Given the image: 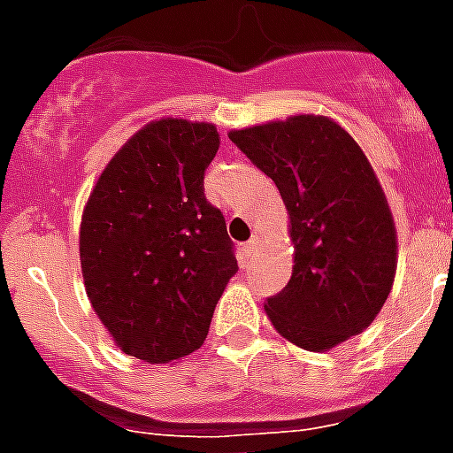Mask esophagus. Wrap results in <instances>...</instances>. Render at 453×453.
<instances>
[{"label":"esophagus","instance_id":"obj_1","mask_svg":"<svg viewBox=\"0 0 453 453\" xmlns=\"http://www.w3.org/2000/svg\"><path fill=\"white\" fill-rule=\"evenodd\" d=\"M255 250H257V242L255 240H250V242H245L242 245V257H245V266L252 262V255H255Z\"/></svg>","mask_w":453,"mask_h":453}]
</instances>
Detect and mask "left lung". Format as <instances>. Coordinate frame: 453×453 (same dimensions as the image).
Listing matches in <instances>:
<instances>
[{"label": "left lung", "instance_id": "obj_1", "mask_svg": "<svg viewBox=\"0 0 453 453\" xmlns=\"http://www.w3.org/2000/svg\"><path fill=\"white\" fill-rule=\"evenodd\" d=\"M227 138L274 181L288 213L294 272L265 303L276 333L308 351L364 333L393 288L398 233L359 142L318 113L230 130Z\"/></svg>", "mask_w": 453, "mask_h": 453}]
</instances>
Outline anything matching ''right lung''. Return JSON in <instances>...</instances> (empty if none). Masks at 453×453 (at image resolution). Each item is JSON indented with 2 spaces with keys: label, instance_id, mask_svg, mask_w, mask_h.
Segmentation results:
<instances>
[{
  "label": "right lung",
  "instance_id": "right-lung-1",
  "mask_svg": "<svg viewBox=\"0 0 453 453\" xmlns=\"http://www.w3.org/2000/svg\"><path fill=\"white\" fill-rule=\"evenodd\" d=\"M213 123L157 119L109 159L80 223V265L94 313L120 351L169 364L206 340L237 272L226 218L203 196Z\"/></svg>",
  "mask_w": 453,
  "mask_h": 453
}]
</instances>
